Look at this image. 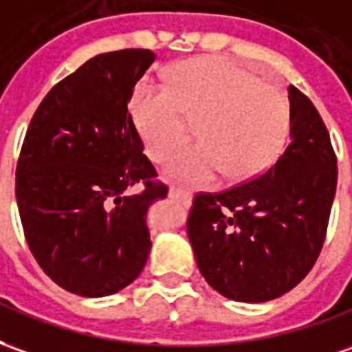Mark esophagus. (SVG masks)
Returning <instances> with one entry per match:
<instances>
[{
  "instance_id": "34e87169",
  "label": "esophagus",
  "mask_w": 352,
  "mask_h": 352,
  "mask_svg": "<svg viewBox=\"0 0 352 352\" xmlns=\"http://www.w3.org/2000/svg\"><path fill=\"white\" fill-rule=\"evenodd\" d=\"M168 197L182 201V203H190L191 193L188 190H182V188H176V186H170V188H168Z\"/></svg>"
}]
</instances>
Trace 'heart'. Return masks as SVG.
I'll list each match as a JSON object with an SVG mask.
<instances>
[{"label":"heart","instance_id":"obj_1","mask_svg":"<svg viewBox=\"0 0 352 352\" xmlns=\"http://www.w3.org/2000/svg\"><path fill=\"white\" fill-rule=\"evenodd\" d=\"M145 153L162 161L197 120L199 142L170 157L166 178L199 186L226 172L247 180L264 172L282 153L289 132V103L276 84L226 59L182 63L170 86L140 84L130 103Z\"/></svg>","mask_w":352,"mask_h":352}]
</instances>
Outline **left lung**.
<instances>
[{
	"label": "left lung",
	"instance_id": "1",
	"mask_svg": "<svg viewBox=\"0 0 352 352\" xmlns=\"http://www.w3.org/2000/svg\"><path fill=\"white\" fill-rule=\"evenodd\" d=\"M289 145L258 178L199 193L188 237L207 283L232 301L282 297L310 272L324 245L338 161L322 116L289 86Z\"/></svg>",
	"mask_w": 352,
	"mask_h": 352
}]
</instances>
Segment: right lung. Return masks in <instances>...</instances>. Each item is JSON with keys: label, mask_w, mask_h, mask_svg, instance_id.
I'll return each instance as SVG.
<instances>
[{"label": "right lung", "mask_w": 352, "mask_h": 352, "mask_svg": "<svg viewBox=\"0 0 352 352\" xmlns=\"http://www.w3.org/2000/svg\"><path fill=\"white\" fill-rule=\"evenodd\" d=\"M153 60L151 50L96 55L50 89L26 130L14 186L24 236L80 297L124 289L151 251L147 208L168 188L153 180L128 105Z\"/></svg>", "instance_id": "obj_1"}]
</instances>
